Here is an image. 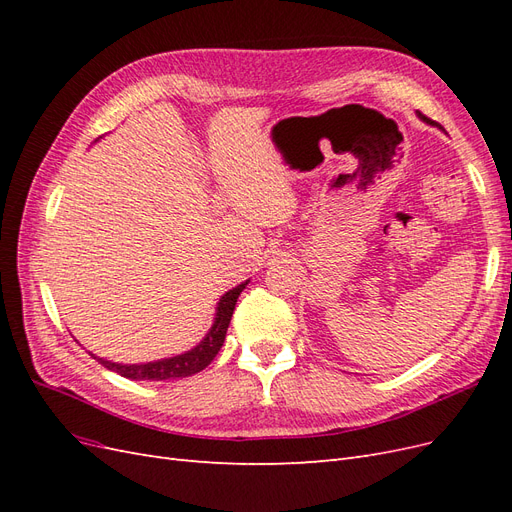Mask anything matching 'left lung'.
Instances as JSON below:
<instances>
[{
    "label": "left lung",
    "instance_id": "8db88e82",
    "mask_svg": "<svg viewBox=\"0 0 512 512\" xmlns=\"http://www.w3.org/2000/svg\"><path fill=\"white\" fill-rule=\"evenodd\" d=\"M416 115H418V117H421V119H423V121H427V123H431V121H429V119H427V117H423V115H421V113H416Z\"/></svg>",
    "mask_w": 512,
    "mask_h": 512
}]
</instances>
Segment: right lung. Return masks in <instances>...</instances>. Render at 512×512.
<instances>
[{"instance_id": "1", "label": "right lung", "mask_w": 512, "mask_h": 512, "mask_svg": "<svg viewBox=\"0 0 512 512\" xmlns=\"http://www.w3.org/2000/svg\"><path fill=\"white\" fill-rule=\"evenodd\" d=\"M247 284H250V280H245L239 286L228 290L226 294H222L218 307H215V318H213L211 329L203 339H200V344H196L188 352L168 356V359H160V361H149V363H113V361L100 359V356H96L94 352L89 354L94 356V359H98L106 369H111L115 374L128 380H177V378H188L192 374H198V371H203L215 359V354L220 352L226 339L232 312H235L237 299Z\"/></svg>"}]
</instances>
